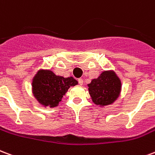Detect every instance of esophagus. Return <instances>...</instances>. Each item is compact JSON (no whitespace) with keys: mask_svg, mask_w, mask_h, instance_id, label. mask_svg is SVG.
Listing matches in <instances>:
<instances>
[{"mask_svg":"<svg viewBox=\"0 0 155 155\" xmlns=\"http://www.w3.org/2000/svg\"><path fill=\"white\" fill-rule=\"evenodd\" d=\"M78 82L79 85L82 86V84H83V80H82V78H78Z\"/></svg>","mask_w":155,"mask_h":155,"instance_id":"esophagus-1","label":"esophagus"}]
</instances>
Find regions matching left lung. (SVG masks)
<instances>
[{
	"mask_svg": "<svg viewBox=\"0 0 155 155\" xmlns=\"http://www.w3.org/2000/svg\"><path fill=\"white\" fill-rule=\"evenodd\" d=\"M89 87V93L97 105L106 106L113 102L119 96L120 81L113 72H103L93 79Z\"/></svg>",
	"mask_w": 155,
	"mask_h": 155,
	"instance_id": "8db88e82",
	"label": "left lung"
}]
</instances>
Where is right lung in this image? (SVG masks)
Returning a JSON list of instances; mask_svg holds the SVG:
<instances>
[{
    "label": "right lung",
    "mask_w": 155,
    "mask_h": 155,
    "mask_svg": "<svg viewBox=\"0 0 155 155\" xmlns=\"http://www.w3.org/2000/svg\"><path fill=\"white\" fill-rule=\"evenodd\" d=\"M78 84L73 78L57 76L52 71H39L33 80V92L44 106L57 107L68 89Z\"/></svg>",
    "instance_id": "obj_1"
}]
</instances>
